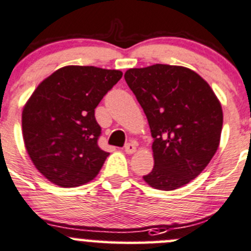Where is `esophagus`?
Listing matches in <instances>:
<instances>
[{"label": "esophagus", "mask_w": 251, "mask_h": 251, "mask_svg": "<svg viewBox=\"0 0 251 251\" xmlns=\"http://www.w3.org/2000/svg\"><path fill=\"white\" fill-rule=\"evenodd\" d=\"M125 152L127 154H132V153L136 152V145L135 143L130 142V143H126L125 145Z\"/></svg>", "instance_id": "esophagus-1"}]
</instances>
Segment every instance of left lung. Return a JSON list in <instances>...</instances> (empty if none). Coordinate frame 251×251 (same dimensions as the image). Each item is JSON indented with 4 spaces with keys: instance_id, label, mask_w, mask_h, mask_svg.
<instances>
[{
    "instance_id": "obj_1",
    "label": "left lung",
    "mask_w": 251,
    "mask_h": 251,
    "mask_svg": "<svg viewBox=\"0 0 251 251\" xmlns=\"http://www.w3.org/2000/svg\"><path fill=\"white\" fill-rule=\"evenodd\" d=\"M124 77L153 137L154 167L143 179L158 190L184 186L207 167L220 146V100L202 77L182 66L155 64L127 70Z\"/></svg>"
}]
</instances>
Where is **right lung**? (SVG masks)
<instances>
[{"mask_svg": "<svg viewBox=\"0 0 251 251\" xmlns=\"http://www.w3.org/2000/svg\"><path fill=\"white\" fill-rule=\"evenodd\" d=\"M123 72L94 66H65L44 79L22 113L26 152L52 184L76 187L91 181L108 152L94 109L120 81Z\"/></svg>", "mask_w": 251, "mask_h": 251, "instance_id": "obj_1", "label": "right lung"}]
</instances>
